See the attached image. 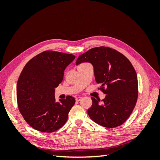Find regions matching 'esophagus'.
<instances>
[{"label":"esophagus","mask_w":160,"mask_h":160,"mask_svg":"<svg viewBox=\"0 0 160 160\" xmlns=\"http://www.w3.org/2000/svg\"><path fill=\"white\" fill-rule=\"evenodd\" d=\"M81 99V97H77V98H75L76 101H79Z\"/></svg>","instance_id":"obj_1"}]
</instances>
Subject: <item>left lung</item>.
Returning a JSON list of instances; mask_svg holds the SVG:
<instances>
[{
    "mask_svg": "<svg viewBox=\"0 0 160 160\" xmlns=\"http://www.w3.org/2000/svg\"><path fill=\"white\" fill-rule=\"evenodd\" d=\"M89 62L94 67L95 81L106 94L100 100L92 97L91 107L88 110L94 122L113 128L122 125L130 116L138 97V82L132 64L122 53L108 47H99L80 55L76 65Z\"/></svg>",
    "mask_w": 160,
    "mask_h": 160,
    "instance_id": "left-lung-1",
    "label": "left lung"
}]
</instances>
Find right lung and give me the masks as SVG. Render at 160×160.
<instances>
[{
  "instance_id": "obj_1",
  "label": "right lung",
  "mask_w": 160,
  "mask_h": 160,
  "mask_svg": "<svg viewBox=\"0 0 160 160\" xmlns=\"http://www.w3.org/2000/svg\"><path fill=\"white\" fill-rule=\"evenodd\" d=\"M71 54L45 51L24 67L17 85L19 111L26 122L38 132L51 133L62 128L75 103L67 95L55 102V88L63 79L67 66L75 59Z\"/></svg>"
}]
</instances>
